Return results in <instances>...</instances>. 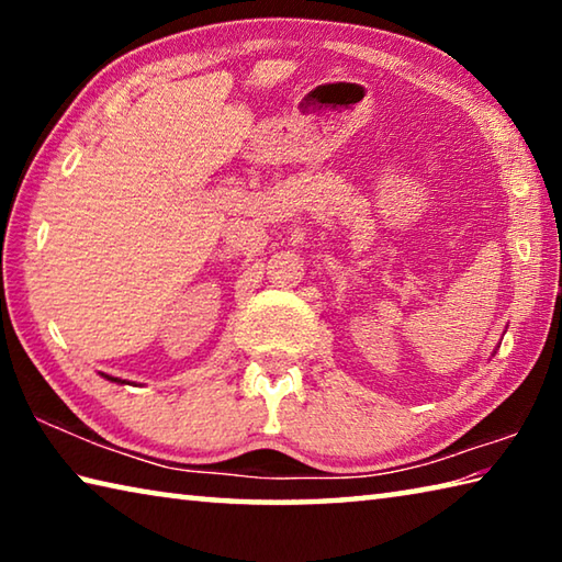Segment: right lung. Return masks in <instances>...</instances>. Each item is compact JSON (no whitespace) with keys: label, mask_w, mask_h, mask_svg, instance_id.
<instances>
[{"label":"right lung","mask_w":562,"mask_h":562,"mask_svg":"<svg viewBox=\"0 0 562 562\" xmlns=\"http://www.w3.org/2000/svg\"><path fill=\"white\" fill-rule=\"evenodd\" d=\"M101 376H106V379H109V382H119V384H126V382H123V379H116V376H109V374H101Z\"/></svg>","instance_id":"1"}]
</instances>
